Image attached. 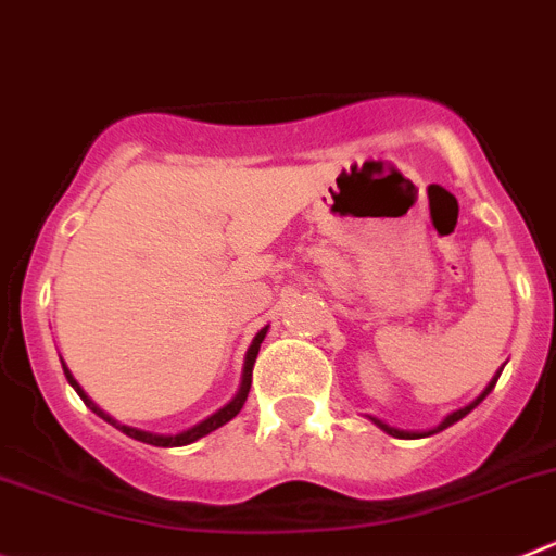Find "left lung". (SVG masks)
Masks as SVG:
<instances>
[{
  "mask_svg": "<svg viewBox=\"0 0 556 556\" xmlns=\"http://www.w3.org/2000/svg\"><path fill=\"white\" fill-rule=\"evenodd\" d=\"M498 375H502V371H496V378H493L491 383L485 386V391H482V394L477 396V400H471V402H468V405H463L460 410H452L450 416H444V421H441V425L430 427V430H400V427H391V425H386L383 419H375V416H369V419L375 421V425H378L380 430H383V432H389V435H394V438H425V435H432V432H441V430H446V427H450V425H455V421H460L463 416H468V414H471V410H475V407L480 405V402L485 400L488 394H491V391H493V386H496V380H498Z\"/></svg>",
  "mask_w": 556,
  "mask_h": 556,
  "instance_id": "1",
  "label": "left lung"
}]
</instances>
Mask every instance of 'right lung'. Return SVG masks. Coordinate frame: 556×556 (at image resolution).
I'll return each mask as SVG.
<instances>
[{
  "mask_svg": "<svg viewBox=\"0 0 556 556\" xmlns=\"http://www.w3.org/2000/svg\"><path fill=\"white\" fill-rule=\"evenodd\" d=\"M267 328H269V325H264V328L258 330L256 336H253L251 348H248V353H244V366H242V383H239V391H237V394H233L231 400H228L226 405L220 407V410H215V414H212V416H206V419H203V421H198V425L187 427V430L176 432V435H162V432L137 430V427L121 425L118 419H112L110 414H104V410H101V407L96 405V402L90 400V396L85 394V391H81V386L76 383V380H74V375H71V369H68V366H65V364H63V371H65V378H68V383L74 386V391H76V394L81 396V402H85V405H88L90 410H93L96 416H101V419H104L106 425L118 427L121 432H126V435H129V438H135V441H142V444H151V446H187V444H192V441H198V438L208 435V432H212V430H217V427H223V425H226V421H231L233 416H237L239 410H242L244 400H248V391H251V383H253V364H256L258 348H262L264 336H267Z\"/></svg>",
  "mask_w": 556,
  "mask_h": 556,
  "instance_id": "add662e5",
  "label": "right lung"
}]
</instances>
